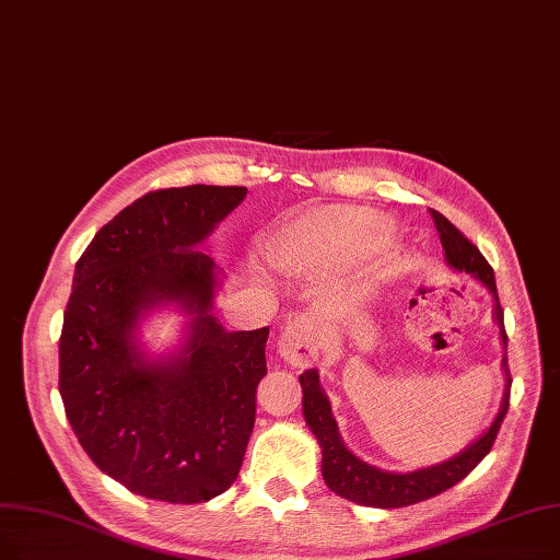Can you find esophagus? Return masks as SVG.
<instances>
[{
	"instance_id": "1",
	"label": "esophagus",
	"mask_w": 560,
	"mask_h": 560,
	"mask_svg": "<svg viewBox=\"0 0 560 560\" xmlns=\"http://www.w3.org/2000/svg\"><path fill=\"white\" fill-rule=\"evenodd\" d=\"M278 351L289 365L307 368L319 358V330L310 317L301 315L289 322L278 340Z\"/></svg>"
}]
</instances>
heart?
<instances>
[{"label": "heart", "instance_id": "obj_1", "mask_svg": "<svg viewBox=\"0 0 560 560\" xmlns=\"http://www.w3.org/2000/svg\"><path fill=\"white\" fill-rule=\"evenodd\" d=\"M388 232V218L374 211L345 207L312 211L284 230L282 264L296 273L317 276L358 250L376 248Z\"/></svg>", "mask_w": 560, "mask_h": 560}]
</instances>
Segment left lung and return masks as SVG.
Returning <instances> with one entry per match:
<instances>
[{
	"instance_id": "obj_1",
	"label": "left lung",
	"mask_w": 560,
	"mask_h": 560,
	"mask_svg": "<svg viewBox=\"0 0 560 560\" xmlns=\"http://www.w3.org/2000/svg\"><path fill=\"white\" fill-rule=\"evenodd\" d=\"M432 218L445 250V264H448L455 273H468L491 294V301H494V322L499 326L503 351L508 353V335L503 326V310L497 294L494 271H491V266L480 255L476 245L468 241L448 218L441 215L439 211H432ZM505 353L501 361V370L505 376L503 399H501V409L497 418L491 420L489 428L451 459H443L434 466L416 468V471H407V474L386 471V468L372 466L347 448L340 436L338 422L332 418L330 399L322 388L319 372L315 368L305 370L299 376L301 388H303V418L307 422V428L312 430V434H315L319 441L322 476L328 489L351 503L386 510V508H405V505L420 503L424 499H432L441 494V491L457 485L459 480H464L491 451V445H494V439L501 430V422L508 413L512 382H510Z\"/></svg>"
}]
</instances>
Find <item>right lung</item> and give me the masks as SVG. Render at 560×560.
I'll return each mask as SVG.
<instances>
[{
	"label": "right lung",
	"instance_id": "right-lung-1",
	"mask_svg": "<svg viewBox=\"0 0 560 560\" xmlns=\"http://www.w3.org/2000/svg\"><path fill=\"white\" fill-rule=\"evenodd\" d=\"M245 195L202 184L149 192L75 264L59 393L84 453L132 494L192 505L238 476L268 328L228 330L213 317L225 273L199 248ZM167 306L187 317L183 340L151 354L141 324Z\"/></svg>",
	"mask_w": 560,
	"mask_h": 560
}]
</instances>
